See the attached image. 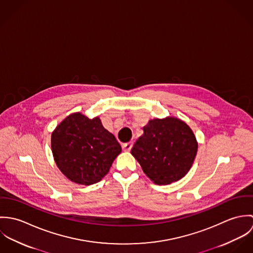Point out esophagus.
Returning a JSON list of instances; mask_svg holds the SVG:
<instances>
[{"instance_id":"1","label":"esophagus","mask_w":253,"mask_h":253,"mask_svg":"<svg viewBox=\"0 0 253 253\" xmlns=\"http://www.w3.org/2000/svg\"><path fill=\"white\" fill-rule=\"evenodd\" d=\"M131 148H132V142H127V143H125V144L123 145L124 151L128 152V151H130Z\"/></svg>"}]
</instances>
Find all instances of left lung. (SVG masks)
Wrapping results in <instances>:
<instances>
[{"label":"left lung","mask_w":253,"mask_h":253,"mask_svg":"<svg viewBox=\"0 0 253 253\" xmlns=\"http://www.w3.org/2000/svg\"><path fill=\"white\" fill-rule=\"evenodd\" d=\"M131 149L145 174L157 185H168L184 177L198 151L189 126L174 117L150 120Z\"/></svg>","instance_id":"8db88e82"}]
</instances>
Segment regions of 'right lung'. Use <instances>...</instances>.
Returning <instances> with one entry per match:
<instances>
[{"mask_svg":"<svg viewBox=\"0 0 253 253\" xmlns=\"http://www.w3.org/2000/svg\"><path fill=\"white\" fill-rule=\"evenodd\" d=\"M51 151L57 168L68 179L87 186L108 173L122 147L98 117L88 119L78 112L52 131Z\"/></svg>","mask_w":253,"mask_h":253,"instance_id":"obj_1","label":"right lung"}]
</instances>
